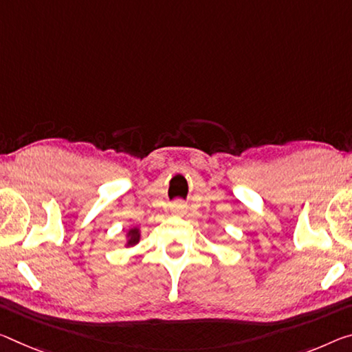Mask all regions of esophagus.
Here are the masks:
<instances>
[{"label": "esophagus", "instance_id": "34e87169", "mask_svg": "<svg viewBox=\"0 0 352 352\" xmlns=\"http://www.w3.org/2000/svg\"><path fill=\"white\" fill-rule=\"evenodd\" d=\"M174 210H175V211H182V210H183V205H182L180 202H177V204L174 205Z\"/></svg>", "mask_w": 352, "mask_h": 352}]
</instances>
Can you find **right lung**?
Instances as JSON below:
<instances>
[{"instance_id": "obj_1", "label": "right lung", "mask_w": 352, "mask_h": 352, "mask_svg": "<svg viewBox=\"0 0 352 352\" xmlns=\"http://www.w3.org/2000/svg\"><path fill=\"white\" fill-rule=\"evenodd\" d=\"M139 241V230L138 228H133V230L128 232V246H133Z\"/></svg>"}]
</instances>
